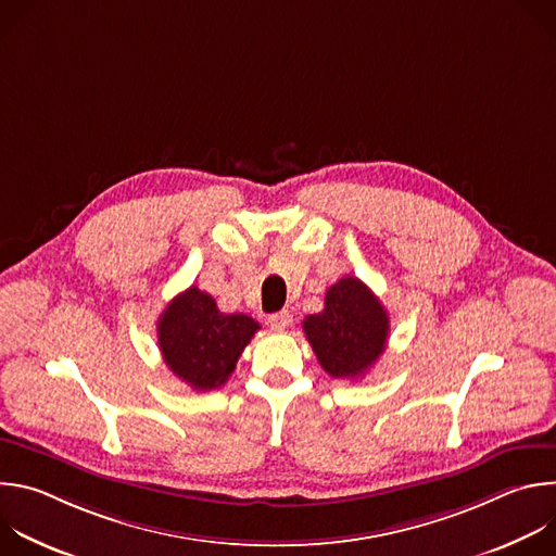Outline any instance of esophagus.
<instances>
[{"label": "esophagus", "mask_w": 556, "mask_h": 556, "mask_svg": "<svg viewBox=\"0 0 556 556\" xmlns=\"http://www.w3.org/2000/svg\"><path fill=\"white\" fill-rule=\"evenodd\" d=\"M290 324H292V314L288 309H281V312H275L268 316V326L273 330H286Z\"/></svg>", "instance_id": "esophagus-1"}]
</instances>
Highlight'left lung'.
Wrapping results in <instances>:
<instances>
[{
  "label": "left lung",
  "mask_w": 556,
  "mask_h": 556,
  "mask_svg": "<svg viewBox=\"0 0 556 556\" xmlns=\"http://www.w3.org/2000/svg\"><path fill=\"white\" fill-rule=\"evenodd\" d=\"M303 332L332 378H361L384 352L389 316L361 279L343 277L328 288L324 309L305 316Z\"/></svg>",
  "instance_id": "8db88e82"
}]
</instances>
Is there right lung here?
Here are the masks:
<instances>
[{
	"label": "right lung",
	"instance_id": "obj_1",
	"mask_svg": "<svg viewBox=\"0 0 556 556\" xmlns=\"http://www.w3.org/2000/svg\"><path fill=\"white\" fill-rule=\"evenodd\" d=\"M260 324L247 314H224L211 294L191 286L157 319L165 365L195 391L222 387Z\"/></svg>",
	"mask_w": 556,
	"mask_h": 556
}]
</instances>
